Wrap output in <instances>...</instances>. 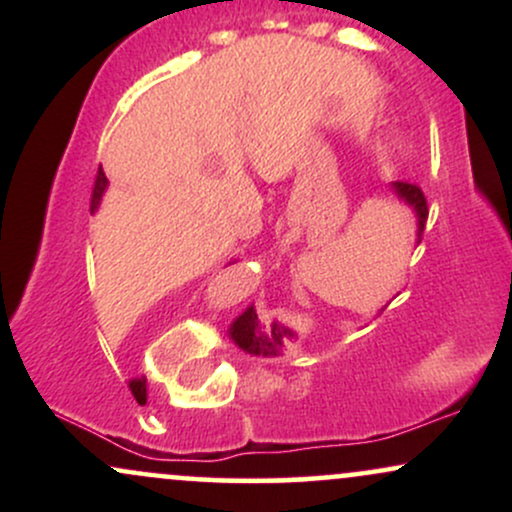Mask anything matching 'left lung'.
<instances>
[{"instance_id":"left-lung-1","label":"left lung","mask_w":512,"mask_h":512,"mask_svg":"<svg viewBox=\"0 0 512 512\" xmlns=\"http://www.w3.org/2000/svg\"><path fill=\"white\" fill-rule=\"evenodd\" d=\"M392 192H395L397 199H402L407 207L414 209L416 214V243H421V236H424L426 219H428V204L421 187L409 185V182H392ZM228 337L238 344V349L248 351L252 356H279L284 351V346L293 342L296 332L284 327L281 322H272V325H262L260 317H257L255 305H248V308L240 313L233 325L228 327Z\"/></svg>"}]
</instances>
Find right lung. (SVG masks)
<instances>
[{
    "label": "right lung",
    "mask_w": 512,
    "mask_h": 512,
    "mask_svg": "<svg viewBox=\"0 0 512 512\" xmlns=\"http://www.w3.org/2000/svg\"><path fill=\"white\" fill-rule=\"evenodd\" d=\"M105 187H108V178H105V173H103V168H98V175H96V185H93V197H91V211H96L98 209V204H101V199H103V195H105ZM129 387H132V392H134V397H142V392H144V383L142 380H132V383H129Z\"/></svg>",
    "instance_id": "obj_1"
}]
</instances>
